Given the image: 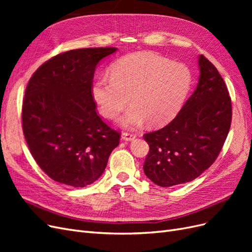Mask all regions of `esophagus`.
<instances>
[{"instance_id": "esophagus-1", "label": "esophagus", "mask_w": 252, "mask_h": 252, "mask_svg": "<svg viewBox=\"0 0 252 252\" xmlns=\"http://www.w3.org/2000/svg\"><path fill=\"white\" fill-rule=\"evenodd\" d=\"M135 134L133 133H129V132H123L122 133V139L124 141H132L135 139Z\"/></svg>"}]
</instances>
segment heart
I'll list each match as a JSON object with an SVG mask.
<instances>
[{
  "instance_id": "obj_1",
  "label": "heart",
  "mask_w": 252,
  "mask_h": 252,
  "mask_svg": "<svg viewBox=\"0 0 252 252\" xmlns=\"http://www.w3.org/2000/svg\"><path fill=\"white\" fill-rule=\"evenodd\" d=\"M191 82V71L185 64L141 51L114 63L111 77H98L93 84L91 94L101 114L107 119L117 117L130 96L133 105L120 119L124 127L136 128L146 121L158 126L179 112Z\"/></svg>"
}]
</instances>
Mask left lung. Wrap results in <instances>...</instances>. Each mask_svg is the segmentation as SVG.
<instances>
[{"instance_id":"obj_1","label":"left lung","mask_w":252,"mask_h":252,"mask_svg":"<svg viewBox=\"0 0 252 252\" xmlns=\"http://www.w3.org/2000/svg\"><path fill=\"white\" fill-rule=\"evenodd\" d=\"M199 69L194 93L177 117L144 134L149 145L144 172L161 187L184 184L201 175L216 161L229 132L232 108L226 84L203 55Z\"/></svg>"}]
</instances>
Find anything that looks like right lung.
Here are the masks:
<instances>
[{
  "instance_id": "add662e5",
  "label": "right lung",
  "mask_w": 252,
  "mask_h": 252,
  "mask_svg": "<svg viewBox=\"0 0 252 252\" xmlns=\"http://www.w3.org/2000/svg\"><path fill=\"white\" fill-rule=\"evenodd\" d=\"M116 51L98 47L60 53L29 80L22 108L23 132L37 165L61 184H93L120 143V133L97 116L91 94L97 64Z\"/></svg>"
}]
</instances>
